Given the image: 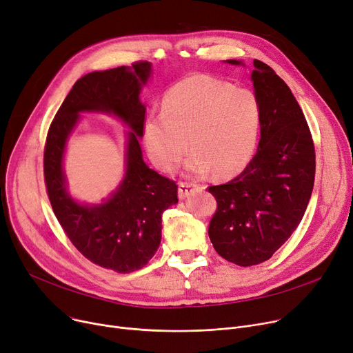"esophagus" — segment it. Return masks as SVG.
<instances>
[{
	"label": "esophagus",
	"instance_id": "1",
	"mask_svg": "<svg viewBox=\"0 0 353 353\" xmlns=\"http://www.w3.org/2000/svg\"><path fill=\"white\" fill-rule=\"evenodd\" d=\"M197 186L194 183L190 181H179V197L184 199L186 196H189V193L196 189Z\"/></svg>",
	"mask_w": 353,
	"mask_h": 353
}]
</instances>
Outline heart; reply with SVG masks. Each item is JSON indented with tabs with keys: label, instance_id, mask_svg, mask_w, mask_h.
Masks as SVG:
<instances>
[{
	"label": "heart",
	"instance_id": "heart-1",
	"mask_svg": "<svg viewBox=\"0 0 353 353\" xmlns=\"http://www.w3.org/2000/svg\"><path fill=\"white\" fill-rule=\"evenodd\" d=\"M262 110L253 91L206 74H194L165 91L161 113L144 123V144L152 161L172 172L189 147L188 170L219 177L239 173L252 159Z\"/></svg>",
	"mask_w": 353,
	"mask_h": 353
}]
</instances>
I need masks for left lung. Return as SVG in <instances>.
<instances>
[{"instance_id": "obj_1", "label": "left lung", "mask_w": 353, "mask_h": 353, "mask_svg": "<svg viewBox=\"0 0 353 353\" xmlns=\"http://www.w3.org/2000/svg\"><path fill=\"white\" fill-rule=\"evenodd\" d=\"M253 65L254 96L262 110L257 152L236 179L209 188L217 201L210 242L239 266L268 261L299 226L316 165L307 121L290 88L268 64L254 60Z\"/></svg>"}]
</instances>
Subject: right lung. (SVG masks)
Returning a JSON list of instances; mask_svg holds the SVG:
<instances>
[{
	"mask_svg": "<svg viewBox=\"0 0 353 353\" xmlns=\"http://www.w3.org/2000/svg\"><path fill=\"white\" fill-rule=\"evenodd\" d=\"M152 72L148 61L85 74L72 85L51 121L44 148L46 189L64 233L90 262L117 273L141 269L161 240V214L177 200V184L148 169L140 137L145 107L139 96ZM81 110L120 117L129 132L126 176L118 192L101 205L87 207L66 193L62 156L66 139Z\"/></svg>",
	"mask_w": 353,
	"mask_h": 353,
	"instance_id": "right-lung-1",
	"label": "right lung"
}]
</instances>
